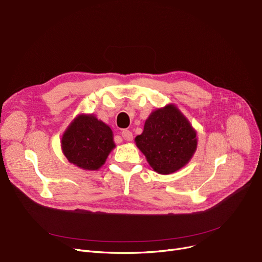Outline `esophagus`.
Returning a JSON list of instances; mask_svg holds the SVG:
<instances>
[{"label":"esophagus","instance_id":"esophagus-1","mask_svg":"<svg viewBox=\"0 0 262 262\" xmlns=\"http://www.w3.org/2000/svg\"><path fill=\"white\" fill-rule=\"evenodd\" d=\"M121 136H122L124 140L128 141V142H131L133 140L132 132L130 130H127V129H124V130L121 131Z\"/></svg>","mask_w":262,"mask_h":262}]
</instances>
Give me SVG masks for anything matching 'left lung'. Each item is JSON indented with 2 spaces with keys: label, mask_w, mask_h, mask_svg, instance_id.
<instances>
[{
  "label": "left lung",
  "mask_w": 262,
  "mask_h": 262,
  "mask_svg": "<svg viewBox=\"0 0 262 262\" xmlns=\"http://www.w3.org/2000/svg\"><path fill=\"white\" fill-rule=\"evenodd\" d=\"M135 142L150 166L164 175L183 167L197 147L195 130L173 105L151 113Z\"/></svg>",
  "instance_id": "left-lung-1"
}]
</instances>
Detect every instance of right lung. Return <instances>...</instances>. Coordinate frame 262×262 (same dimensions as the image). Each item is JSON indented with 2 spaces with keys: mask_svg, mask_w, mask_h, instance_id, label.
<instances>
[{
  "mask_svg": "<svg viewBox=\"0 0 262 262\" xmlns=\"http://www.w3.org/2000/svg\"><path fill=\"white\" fill-rule=\"evenodd\" d=\"M114 147L112 130L94 115L77 117L61 139V149L70 163L89 170L100 168Z\"/></svg>",
  "mask_w": 262,
  "mask_h": 262,
  "instance_id": "1",
  "label": "right lung"
}]
</instances>
